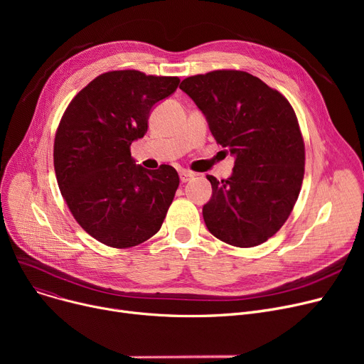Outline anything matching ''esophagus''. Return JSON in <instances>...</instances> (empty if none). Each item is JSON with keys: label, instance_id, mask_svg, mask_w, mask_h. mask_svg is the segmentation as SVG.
I'll list each match as a JSON object with an SVG mask.
<instances>
[{"label": "esophagus", "instance_id": "34e87169", "mask_svg": "<svg viewBox=\"0 0 364 364\" xmlns=\"http://www.w3.org/2000/svg\"><path fill=\"white\" fill-rule=\"evenodd\" d=\"M195 177V172H192V171H187V169H181L180 171V180L183 181V183H186V181H188V180H192Z\"/></svg>", "mask_w": 364, "mask_h": 364}]
</instances>
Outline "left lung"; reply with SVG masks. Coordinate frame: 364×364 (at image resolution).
<instances>
[{"label":"left lung","instance_id":"8db88e82","mask_svg":"<svg viewBox=\"0 0 364 364\" xmlns=\"http://www.w3.org/2000/svg\"><path fill=\"white\" fill-rule=\"evenodd\" d=\"M180 88L205 114L217 143L235 156L227 180L206 176L213 186L202 209L208 230L237 247L264 243L288 220L304 178L305 149L292 106L242 70L190 76Z\"/></svg>","mask_w":364,"mask_h":364}]
</instances>
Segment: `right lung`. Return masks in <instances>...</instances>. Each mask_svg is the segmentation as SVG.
Returning <instances> with one entry per match:
<instances>
[{
	"mask_svg": "<svg viewBox=\"0 0 364 364\" xmlns=\"http://www.w3.org/2000/svg\"><path fill=\"white\" fill-rule=\"evenodd\" d=\"M176 76L112 70L68 106L54 140L57 184L84 230L112 247H131L159 232L180 184L169 165L146 169L129 146L147 132L156 103L177 90Z\"/></svg>",
	"mask_w": 364,
	"mask_h": 364,
	"instance_id": "obj_1",
	"label": "right lung"
}]
</instances>
